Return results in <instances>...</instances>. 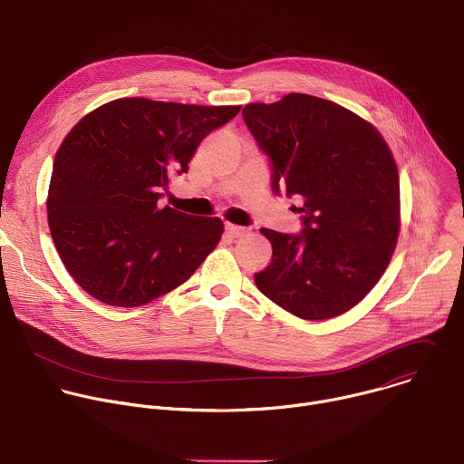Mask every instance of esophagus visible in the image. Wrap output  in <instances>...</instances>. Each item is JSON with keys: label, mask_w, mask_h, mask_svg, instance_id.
<instances>
[{"label": "esophagus", "mask_w": 464, "mask_h": 464, "mask_svg": "<svg viewBox=\"0 0 464 464\" xmlns=\"http://www.w3.org/2000/svg\"><path fill=\"white\" fill-rule=\"evenodd\" d=\"M247 229L242 227V226H235V224H226V233L231 237V238H238L246 233Z\"/></svg>", "instance_id": "34e87169"}]
</instances>
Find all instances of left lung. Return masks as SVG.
<instances>
[{"instance_id":"8db88e82","label":"left lung","mask_w":464,"mask_h":464,"mask_svg":"<svg viewBox=\"0 0 464 464\" xmlns=\"http://www.w3.org/2000/svg\"><path fill=\"white\" fill-rule=\"evenodd\" d=\"M272 167V188L299 196L297 235L272 242L256 288L303 319L336 317L380 281L401 227L399 170L380 131L330 101L290 93L242 110Z\"/></svg>"}]
</instances>
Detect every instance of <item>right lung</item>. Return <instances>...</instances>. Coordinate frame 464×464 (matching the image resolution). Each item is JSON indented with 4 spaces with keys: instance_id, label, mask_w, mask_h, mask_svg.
Here are the masks:
<instances>
[{
    "instance_id": "obj_1",
    "label": "right lung",
    "mask_w": 464,
    "mask_h": 464,
    "mask_svg": "<svg viewBox=\"0 0 464 464\" xmlns=\"http://www.w3.org/2000/svg\"><path fill=\"white\" fill-rule=\"evenodd\" d=\"M240 106L143 97L88 113L62 141L47 218L75 283L111 306H141L183 285L217 247L220 218L190 217L158 200L206 136Z\"/></svg>"
}]
</instances>
